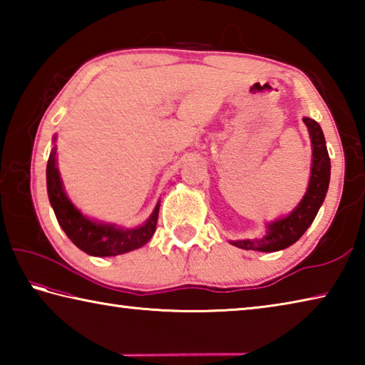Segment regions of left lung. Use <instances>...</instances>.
<instances>
[{
	"label": "left lung",
	"instance_id": "1",
	"mask_svg": "<svg viewBox=\"0 0 365 365\" xmlns=\"http://www.w3.org/2000/svg\"><path fill=\"white\" fill-rule=\"evenodd\" d=\"M304 123L311 133L312 141V170L311 182L304 197H302L298 207L285 219H280L269 225L267 235L262 240H243V242H232L235 246L243 250L274 252L285 250L288 246L298 242L309 225L319 212L320 206L325 200L327 190L330 183V158L327 151L325 137L322 128L314 119L304 117Z\"/></svg>",
	"mask_w": 365,
	"mask_h": 365
}]
</instances>
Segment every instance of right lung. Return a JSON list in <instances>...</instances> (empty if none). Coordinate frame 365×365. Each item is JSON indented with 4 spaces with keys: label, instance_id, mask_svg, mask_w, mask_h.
<instances>
[{
    "label": "right lung",
    "instance_id": "obj_1",
    "mask_svg": "<svg viewBox=\"0 0 365 365\" xmlns=\"http://www.w3.org/2000/svg\"><path fill=\"white\" fill-rule=\"evenodd\" d=\"M46 187L49 202L54 209L59 225L63 227L71 242L90 256H117L138 250L150 242L156 230L159 205L145 225L132 228V230H122V228L108 224H96V222L83 217L64 193L56 168V150L51 151L48 159Z\"/></svg>",
    "mask_w": 365,
    "mask_h": 365
}]
</instances>
